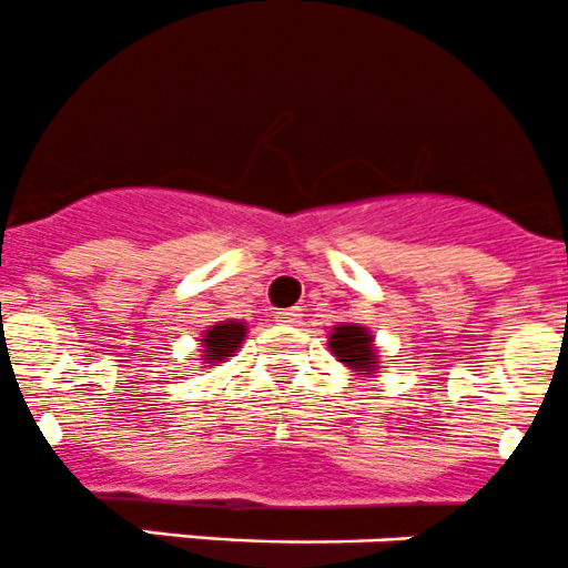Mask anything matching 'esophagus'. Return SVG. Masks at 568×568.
<instances>
[{
    "label": "esophagus",
    "mask_w": 568,
    "mask_h": 568,
    "mask_svg": "<svg viewBox=\"0 0 568 568\" xmlns=\"http://www.w3.org/2000/svg\"><path fill=\"white\" fill-rule=\"evenodd\" d=\"M302 318L300 307H288V311H277V322L280 324H296Z\"/></svg>",
    "instance_id": "esophagus-1"
}]
</instances>
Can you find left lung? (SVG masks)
<instances>
[{
    "mask_svg": "<svg viewBox=\"0 0 568 568\" xmlns=\"http://www.w3.org/2000/svg\"><path fill=\"white\" fill-rule=\"evenodd\" d=\"M327 346L333 352L335 361L355 372L357 377H377L383 368V357H379L377 344H374L372 329L355 322H341L329 329Z\"/></svg>",
    "mask_w": 568,
    "mask_h": 568,
    "instance_id": "obj_1",
    "label": "left lung"
}]
</instances>
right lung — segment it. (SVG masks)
I'll return each instance as SVG.
<instances>
[{"label": "right lung", "instance_id": "1", "mask_svg": "<svg viewBox=\"0 0 568 568\" xmlns=\"http://www.w3.org/2000/svg\"><path fill=\"white\" fill-rule=\"evenodd\" d=\"M246 322L241 318H227V322H216L200 335L202 355L200 366H219V363L230 361L239 352V346L246 338Z\"/></svg>", "mask_w": 568, "mask_h": 568}]
</instances>
